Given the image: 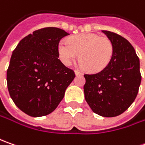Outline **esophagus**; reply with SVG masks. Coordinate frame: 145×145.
<instances>
[{
    "label": "esophagus",
    "mask_w": 145,
    "mask_h": 145,
    "mask_svg": "<svg viewBox=\"0 0 145 145\" xmlns=\"http://www.w3.org/2000/svg\"><path fill=\"white\" fill-rule=\"evenodd\" d=\"M75 74L76 76H81L82 75V72H80V71H78V70H76Z\"/></svg>",
    "instance_id": "obj_1"
}]
</instances>
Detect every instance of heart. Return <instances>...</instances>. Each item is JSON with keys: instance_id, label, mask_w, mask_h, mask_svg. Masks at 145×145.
I'll list each match as a JSON object with an SVG mask.
<instances>
[{"instance_id": "1", "label": "heart", "mask_w": 145, "mask_h": 145, "mask_svg": "<svg viewBox=\"0 0 145 145\" xmlns=\"http://www.w3.org/2000/svg\"><path fill=\"white\" fill-rule=\"evenodd\" d=\"M59 54L62 61L69 65L80 54L83 67L93 72H101L110 64L113 56V44L106 37L86 33L72 37L59 44Z\"/></svg>"}]
</instances>
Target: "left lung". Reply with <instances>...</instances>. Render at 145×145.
I'll return each instance as SVG.
<instances>
[{
    "label": "left lung",
    "instance_id": "8db88e82",
    "mask_svg": "<svg viewBox=\"0 0 145 145\" xmlns=\"http://www.w3.org/2000/svg\"><path fill=\"white\" fill-rule=\"evenodd\" d=\"M113 44V56L103 71L85 74V98L89 107L103 117H115L135 101L141 82L140 59L134 48L118 34L103 31Z\"/></svg>",
    "mask_w": 145,
    "mask_h": 145
}]
</instances>
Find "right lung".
<instances>
[{"mask_svg": "<svg viewBox=\"0 0 145 145\" xmlns=\"http://www.w3.org/2000/svg\"><path fill=\"white\" fill-rule=\"evenodd\" d=\"M69 34L46 27L23 38L13 52L7 70V86L15 105L26 114L52 113L63 99L74 71L58 59L59 42Z\"/></svg>", "mask_w": 145, "mask_h": 145, "instance_id": "right-lung-1", "label": "right lung"}]
</instances>
